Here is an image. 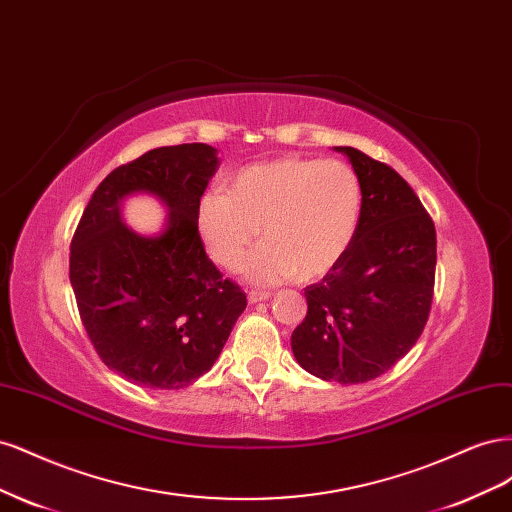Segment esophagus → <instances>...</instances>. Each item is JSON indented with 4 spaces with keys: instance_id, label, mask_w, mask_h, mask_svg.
Returning <instances> with one entry per match:
<instances>
[{
    "instance_id": "esophagus-1",
    "label": "esophagus",
    "mask_w": 512,
    "mask_h": 512,
    "mask_svg": "<svg viewBox=\"0 0 512 512\" xmlns=\"http://www.w3.org/2000/svg\"><path fill=\"white\" fill-rule=\"evenodd\" d=\"M267 299H271V292H267V290H250V292H247V301H250V303H260V301H267Z\"/></svg>"
}]
</instances>
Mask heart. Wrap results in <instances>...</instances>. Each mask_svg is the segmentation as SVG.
<instances>
[{"instance_id": "1", "label": "heart", "mask_w": 512, "mask_h": 512, "mask_svg": "<svg viewBox=\"0 0 512 512\" xmlns=\"http://www.w3.org/2000/svg\"><path fill=\"white\" fill-rule=\"evenodd\" d=\"M361 205V181L346 162L280 158L241 168L226 192L200 200L196 222L220 267L237 269L262 232L265 241L245 262L247 280L312 282L348 252Z\"/></svg>"}]
</instances>
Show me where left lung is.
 <instances>
[{
  "label": "left lung",
  "instance_id": "1",
  "mask_svg": "<svg viewBox=\"0 0 512 512\" xmlns=\"http://www.w3.org/2000/svg\"><path fill=\"white\" fill-rule=\"evenodd\" d=\"M346 153L363 205L344 258L305 288L292 352L309 374L361 384L389 371L421 337L436 282V226L408 181L354 147Z\"/></svg>",
  "mask_w": 512,
  "mask_h": 512
}]
</instances>
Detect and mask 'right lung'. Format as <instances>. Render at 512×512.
Returning <instances> with one entry per match:
<instances>
[{
    "label": "right lung",
    "instance_id": "1",
    "mask_svg": "<svg viewBox=\"0 0 512 512\" xmlns=\"http://www.w3.org/2000/svg\"><path fill=\"white\" fill-rule=\"evenodd\" d=\"M215 153L205 143L158 147L115 168L72 237L70 284L91 344L108 369L145 389H183L207 374L247 305L198 232ZM136 191L169 207L160 236L122 224V198Z\"/></svg>",
    "mask_w": 512,
    "mask_h": 512
}]
</instances>
